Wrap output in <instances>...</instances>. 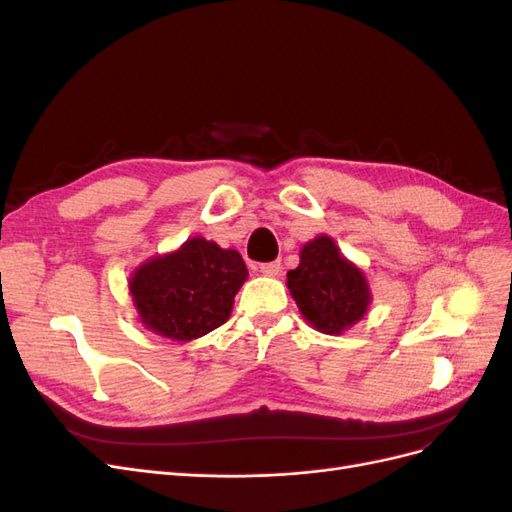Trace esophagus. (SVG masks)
<instances>
[{
  "mask_svg": "<svg viewBox=\"0 0 512 512\" xmlns=\"http://www.w3.org/2000/svg\"><path fill=\"white\" fill-rule=\"evenodd\" d=\"M280 271H282L280 260H275V262H262V265H260V273H262V275L273 277V275H280Z\"/></svg>",
  "mask_w": 512,
  "mask_h": 512,
  "instance_id": "34e87169",
  "label": "esophagus"
}]
</instances>
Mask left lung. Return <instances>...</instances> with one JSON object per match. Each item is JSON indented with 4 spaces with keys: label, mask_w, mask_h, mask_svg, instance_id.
Returning a JSON list of instances; mask_svg holds the SVG:
<instances>
[{
    "label": "left lung",
    "mask_w": 512,
    "mask_h": 512,
    "mask_svg": "<svg viewBox=\"0 0 512 512\" xmlns=\"http://www.w3.org/2000/svg\"><path fill=\"white\" fill-rule=\"evenodd\" d=\"M288 288L305 320L327 335L352 327L371 301L363 273L339 256L327 235L303 247L299 267L288 271Z\"/></svg>",
    "instance_id": "obj_1"
}]
</instances>
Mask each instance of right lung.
Segmentation results:
<instances>
[{
	"label": "right lung",
	"instance_id": "add662e5",
	"mask_svg": "<svg viewBox=\"0 0 512 512\" xmlns=\"http://www.w3.org/2000/svg\"><path fill=\"white\" fill-rule=\"evenodd\" d=\"M245 280L239 252L196 237L136 269L130 290L147 329L190 342L222 327Z\"/></svg>",
	"mask_w": 512,
	"mask_h": 512
}]
</instances>
